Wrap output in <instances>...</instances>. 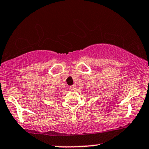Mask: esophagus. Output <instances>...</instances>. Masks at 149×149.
Returning a JSON list of instances; mask_svg holds the SVG:
<instances>
[{"instance_id": "esophagus-1", "label": "esophagus", "mask_w": 149, "mask_h": 149, "mask_svg": "<svg viewBox=\"0 0 149 149\" xmlns=\"http://www.w3.org/2000/svg\"><path fill=\"white\" fill-rule=\"evenodd\" d=\"M70 89L72 90V91H74L75 89H76V85H74V84H73V85H72V86H70Z\"/></svg>"}]
</instances>
